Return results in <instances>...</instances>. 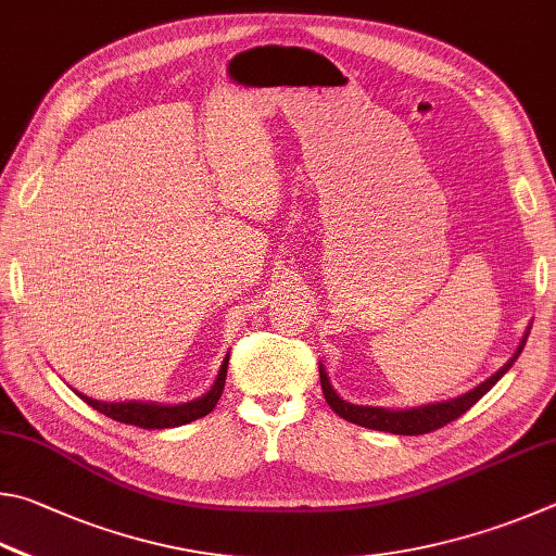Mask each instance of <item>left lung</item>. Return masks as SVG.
Masks as SVG:
<instances>
[{
  "label": "left lung",
  "instance_id": "1",
  "mask_svg": "<svg viewBox=\"0 0 556 556\" xmlns=\"http://www.w3.org/2000/svg\"><path fill=\"white\" fill-rule=\"evenodd\" d=\"M528 334H530V329H528ZM528 334H525V339L518 346V352H515V356L501 368L498 374H493L485 383L476 386L473 391L464 393L462 397H454V401H446V403L410 407V410H386V407L352 405V403L342 401V397L334 393V388H332V383H329L327 371L323 366H319V383H323V393H325V401L329 403V407H332L339 417H344L346 422L362 425V427H368V430H378V432H391V434H427V432L440 430V427H444V425H450L452 420H456V417H462L466 410H471V407L479 403L495 383H498V378L515 364V358L520 356L525 342H528Z\"/></svg>",
  "mask_w": 556,
  "mask_h": 556
}]
</instances>
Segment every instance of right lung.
<instances>
[{
  "instance_id": "1",
  "label": "right lung",
  "mask_w": 556,
  "mask_h": 556,
  "mask_svg": "<svg viewBox=\"0 0 556 556\" xmlns=\"http://www.w3.org/2000/svg\"><path fill=\"white\" fill-rule=\"evenodd\" d=\"M227 364H229V356L224 358L219 376H217V383L212 386V391L207 395H202L192 403H182V405L100 403V401H92V397H87V395H80V393L77 395H80L87 405L94 407L97 413L112 417V420H116V422L136 425V427H143V430H165V427H178V425H188L192 420H200V417L214 410V405H217V401L222 397L224 381H227Z\"/></svg>"
}]
</instances>
